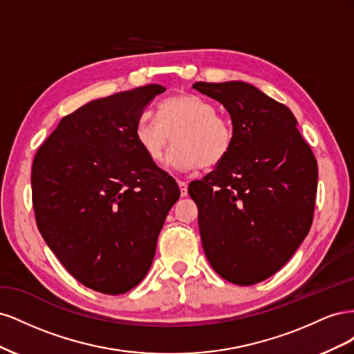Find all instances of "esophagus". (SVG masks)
Segmentation results:
<instances>
[{
	"mask_svg": "<svg viewBox=\"0 0 354 354\" xmlns=\"http://www.w3.org/2000/svg\"><path fill=\"white\" fill-rule=\"evenodd\" d=\"M178 187H180V194L181 196H186L187 195V181H183V180H178Z\"/></svg>",
	"mask_w": 354,
	"mask_h": 354,
	"instance_id": "34e87169",
	"label": "esophagus"
}]
</instances>
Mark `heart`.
Masks as SVG:
<instances>
[{
	"instance_id": "obj_1",
	"label": "heart",
	"mask_w": 354,
	"mask_h": 354,
	"mask_svg": "<svg viewBox=\"0 0 354 354\" xmlns=\"http://www.w3.org/2000/svg\"><path fill=\"white\" fill-rule=\"evenodd\" d=\"M216 106L195 94H177L158 108V118L143 115L136 140L152 162H160L174 137L168 164L180 171L211 168L223 162L233 145V127Z\"/></svg>"
}]
</instances>
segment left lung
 <instances>
[{"label":"left lung","instance_id":"8db88e82","mask_svg":"<svg viewBox=\"0 0 354 354\" xmlns=\"http://www.w3.org/2000/svg\"><path fill=\"white\" fill-rule=\"evenodd\" d=\"M194 88L227 109L234 134L223 162L189 185L203 251L223 279L259 283L282 269L312 226L316 158L292 112L254 85Z\"/></svg>","mask_w":354,"mask_h":354}]
</instances>
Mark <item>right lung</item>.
Wrapping results in <instances>:
<instances>
[{
    "label": "right lung",
    "mask_w": 354,
    "mask_h": 354,
    "mask_svg": "<svg viewBox=\"0 0 354 354\" xmlns=\"http://www.w3.org/2000/svg\"><path fill=\"white\" fill-rule=\"evenodd\" d=\"M164 91L151 84L81 106L34 158L38 230L63 267L94 291L118 295L143 281L180 198L176 180L134 134L146 106Z\"/></svg>",
    "instance_id": "add662e5"
}]
</instances>
